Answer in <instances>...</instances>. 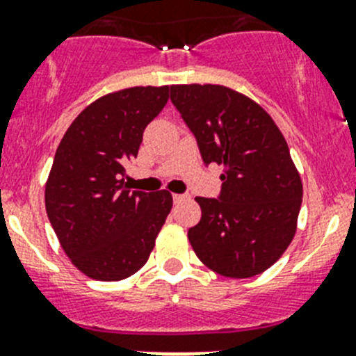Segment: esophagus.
I'll use <instances>...</instances> for the list:
<instances>
[{
  "label": "esophagus",
  "instance_id": "esophagus-1",
  "mask_svg": "<svg viewBox=\"0 0 356 356\" xmlns=\"http://www.w3.org/2000/svg\"><path fill=\"white\" fill-rule=\"evenodd\" d=\"M172 198H174L175 204H179V202L186 200V198H188V195H179V193H174V195H172Z\"/></svg>",
  "mask_w": 356,
  "mask_h": 356
}]
</instances>
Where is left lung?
I'll list each match as a JSON object with an SVG mask.
<instances>
[{
	"label": "left lung",
	"instance_id": "1",
	"mask_svg": "<svg viewBox=\"0 0 356 356\" xmlns=\"http://www.w3.org/2000/svg\"><path fill=\"white\" fill-rule=\"evenodd\" d=\"M170 99L205 167H223L218 197L195 198L202 219L188 230L193 251L227 277L261 274L290 245L302 204L283 133L258 103L223 86H170Z\"/></svg>",
	"mask_w": 356,
	"mask_h": 356
}]
</instances>
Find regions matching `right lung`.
I'll use <instances>...</instances> for the list:
<instances>
[{
  "mask_svg": "<svg viewBox=\"0 0 356 356\" xmlns=\"http://www.w3.org/2000/svg\"><path fill=\"white\" fill-rule=\"evenodd\" d=\"M168 102V86L129 88L96 99L66 129L45 186L49 221L79 270L121 281L149 260L172 209L168 191L124 184L144 129Z\"/></svg>",
  "mask_w": 356,
  "mask_h": 356,
  "instance_id": "1",
  "label": "right lung"
}]
</instances>
